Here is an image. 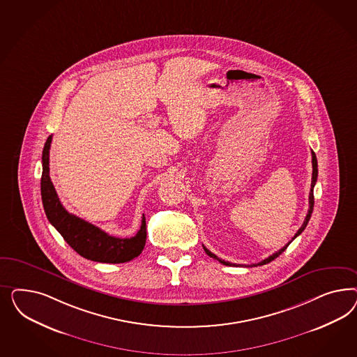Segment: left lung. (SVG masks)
<instances>
[{"mask_svg":"<svg viewBox=\"0 0 357 357\" xmlns=\"http://www.w3.org/2000/svg\"><path fill=\"white\" fill-rule=\"evenodd\" d=\"M312 165H313V175H312V188H310V194H309V211H307V215L305 217V221H303V227H300V229L297 230V233L294 234V237L292 238V241L294 238L298 237V236L303 233V230H305V227L307 225V222H309V220H310V217H312V213H313L314 185L317 183V178H318V162H317V157H315V153H314L313 151H312ZM292 241H291V242H292ZM291 242H288L282 249L279 250V251H276L275 254H272V255L268 257L267 259L261 260V261H259L258 264H252V266H263V264L270 263V261H272L275 258H278L282 251H285V249L289 246V243H291ZM203 249H204V251H206V254H208L211 258L218 260L220 263H222V264H225V266H237V264H233V263H229V261H225V260L220 259V258H218L217 255H215L213 252H211L209 250L206 249V246H203ZM252 266H249V267H252Z\"/></svg>","mask_w":357,"mask_h":357,"instance_id":"obj_1","label":"left lung"}]
</instances>
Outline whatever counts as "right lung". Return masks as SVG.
<instances>
[{"label":"right lung","instance_id":"add662e5","mask_svg":"<svg viewBox=\"0 0 357 357\" xmlns=\"http://www.w3.org/2000/svg\"><path fill=\"white\" fill-rule=\"evenodd\" d=\"M52 136L44 144L40 182L44 212L48 221L63 236L66 243L81 257L99 263H126L139 257L146 242V222L142 217L140 230L135 237L116 238L94 227L65 209L50 178V148Z\"/></svg>","mask_w":357,"mask_h":357}]
</instances>
